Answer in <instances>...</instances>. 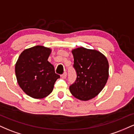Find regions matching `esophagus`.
Segmentation results:
<instances>
[{
  "instance_id": "1",
  "label": "esophagus",
  "mask_w": 134,
  "mask_h": 134,
  "mask_svg": "<svg viewBox=\"0 0 134 134\" xmlns=\"http://www.w3.org/2000/svg\"><path fill=\"white\" fill-rule=\"evenodd\" d=\"M61 77H62V79H65L66 77H67V72H64V73H63L61 75Z\"/></svg>"
}]
</instances>
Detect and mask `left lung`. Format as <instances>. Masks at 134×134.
I'll list each match as a JSON object with an SVG mask.
<instances>
[{"mask_svg": "<svg viewBox=\"0 0 134 134\" xmlns=\"http://www.w3.org/2000/svg\"><path fill=\"white\" fill-rule=\"evenodd\" d=\"M72 53L77 78L69 90L80 100H90L100 93L107 82L108 62L104 55L95 50L79 47Z\"/></svg>", "mask_w": 134, "mask_h": 134, "instance_id": "left-lung-1", "label": "left lung"}]
</instances>
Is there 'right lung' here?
<instances>
[{
    "instance_id": "right-lung-1",
    "label": "right lung",
    "mask_w": 134,
    "mask_h": 134,
    "mask_svg": "<svg viewBox=\"0 0 134 134\" xmlns=\"http://www.w3.org/2000/svg\"><path fill=\"white\" fill-rule=\"evenodd\" d=\"M50 53L48 48L35 46L24 50L16 64L15 72L20 87L33 98L41 99L50 94L60 78L48 61Z\"/></svg>"
}]
</instances>
